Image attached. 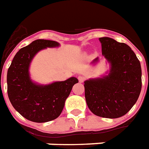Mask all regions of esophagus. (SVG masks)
<instances>
[{
  "label": "esophagus",
  "mask_w": 149,
  "mask_h": 149,
  "mask_svg": "<svg viewBox=\"0 0 149 149\" xmlns=\"http://www.w3.org/2000/svg\"><path fill=\"white\" fill-rule=\"evenodd\" d=\"M78 79H79V83H83V82L85 81L86 78L84 77H83V76H79V77H78Z\"/></svg>",
  "instance_id": "esophagus-1"
}]
</instances>
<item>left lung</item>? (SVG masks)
<instances>
[{"label":"left lung","instance_id":"8db88e82","mask_svg":"<svg viewBox=\"0 0 149 149\" xmlns=\"http://www.w3.org/2000/svg\"><path fill=\"white\" fill-rule=\"evenodd\" d=\"M99 40L103 56L111 63V70L103 78L84 82L86 104L95 115L120 118L132 109L140 95L141 64L127 44L107 37Z\"/></svg>","mask_w":149,"mask_h":149}]
</instances>
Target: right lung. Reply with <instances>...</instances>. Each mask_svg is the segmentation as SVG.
Listing matches in <instances>:
<instances>
[{
	"instance_id": "add662e5",
	"label": "right lung",
	"mask_w": 149,
	"mask_h": 149,
	"mask_svg": "<svg viewBox=\"0 0 149 149\" xmlns=\"http://www.w3.org/2000/svg\"><path fill=\"white\" fill-rule=\"evenodd\" d=\"M55 41L38 39L22 48L13 58L7 75L8 94L14 108L28 120L43 123L60 115L76 77L49 85H37L29 77V65L37 52L47 47H56Z\"/></svg>"
}]
</instances>
